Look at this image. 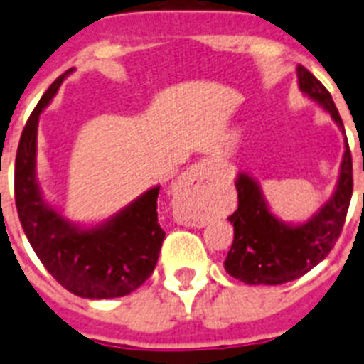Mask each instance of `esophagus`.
<instances>
[{
    "instance_id": "1",
    "label": "esophagus",
    "mask_w": 364,
    "mask_h": 364,
    "mask_svg": "<svg viewBox=\"0 0 364 364\" xmlns=\"http://www.w3.org/2000/svg\"><path fill=\"white\" fill-rule=\"evenodd\" d=\"M208 186V166L207 163H198L186 170L178 183L179 196H191L196 192H203Z\"/></svg>"
}]
</instances>
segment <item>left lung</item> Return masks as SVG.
<instances>
[{
  "mask_svg": "<svg viewBox=\"0 0 364 364\" xmlns=\"http://www.w3.org/2000/svg\"><path fill=\"white\" fill-rule=\"evenodd\" d=\"M300 91L321 104L343 129L331 95L306 68H296ZM238 208L229 216L235 240L225 258V271L251 286H277L296 280L328 257L343 230L352 200V154L344 139L339 179L330 200L304 223L293 225L274 216L267 207L260 183L249 173L236 178Z\"/></svg>",
  "mask_w": 364,
  "mask_h": 364,
  "instance_id": "obj_1",
  "label": "left lung"
}]
</instances>
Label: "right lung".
I'll list each match as a JSON object with an SVG mask.
<instances>
[{
    "label": "right lung",
    "instance_id": "right-lung-1",
    "mask_svg": "<svg viewBox=\"0 0 364 364\" xmlns=\"http://www.w3.org/2000/svg\"><path fill=\"white\" fill-rule=\"evenodd\" d=\"M69 73L50 84L23 128L16 154V208L25 236L56 282L82 299H115L135 291L156 269L164 240L157 221L159 186L93 227L71 223L47 203L36 179L38 119Z\"/></svg>",
    "mask_w": 364,
    "mask_h": 364
}]
</instances>
